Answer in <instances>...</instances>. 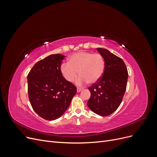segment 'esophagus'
<instances>
[{"instance_id": "obj_1", "label": "esophagus", "mask_w": 157, "mask_h": 157, "mask_svg": "<svg viewBox=\"0 0 157 157\" xmlns=\"http://www.w3.org/2000/svg\"><path fill=\"white\" fill-rule=\"evenodd\" d=\"M84 88H80V87H77V92H80V91H81V90H82Z\"/></svg>"}]
</instances>
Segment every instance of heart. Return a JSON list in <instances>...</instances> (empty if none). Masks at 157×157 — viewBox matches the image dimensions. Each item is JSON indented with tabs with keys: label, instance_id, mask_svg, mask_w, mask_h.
Listing matches in <instances>:
<instances>
[{
	"label": "heart",
	"instance_id": "obj_1",
	"mask_svg": "<svg viewBox=\"0 0 157 157\" xmlns=\"http://www.w3.org/2000/svg\"><path fill=\"white\" fill-rule=\"evenodd\" d=\"M105 67V59L100 54L81 51L71 55L68 63L60 65V73L67 81L72 82L77 77L78 71L80 76L76 83L94 84L102 77Z\"/></svg>",
	"mask_w": 157,
	"mask_h": 157
}]
</instances>
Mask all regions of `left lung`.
Wrapping results in <instances>:
<instances>
[{
    "label": "left lung",
    "instance_id": "obj_1",
    "mask_svg": "<svg viewBox=\"0 0 157 157\" xmlns=\"http://www.w3.org/2000/svg\"><path fill=\"white\" fill-rule=\"evenodd\" d=\"M97 50L105 59V67L100 80L88 88L91 96L87 105L97 115L106 117L121 105L128 73L124 62L119 57L106 49L98 48Z\"/></svg>",
    "mask_w": 157,
    "mask_h": 157
}]
</instances>
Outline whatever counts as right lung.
<instances>
[{
    "instance_id": "1",
    "label": "right lung",
    "mask_w": 157,
    "mask_h": 157,
    "mask_svg": "<svg viewBox=\"0 0 157 157\" xmlns=\"http://www.w3.org/2000/svg\"><path fill=\"white\" fill-rule=\"evenodd\" d=\"M64 58L59 54L47 56L36 62L27 75L31 105L38 115L48 121L62 115L77 93V87L60 73Z\"/></svg>"
}]
</instances>
